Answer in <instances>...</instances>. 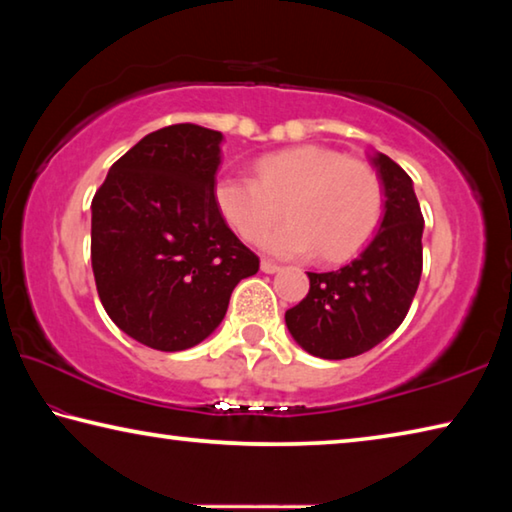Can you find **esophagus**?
<instances>
[{
  "label": "esophagus",
  "instance_id": "obj_1",
  "mask_svg": "<svg viewBox=\"0 0 512 512\" xmlns=\"http://www.w3.org/2000/svg\"><path fill=\"white\" fill-rule=\"evenodd\" d=\"M262 271H264V273H277V271H280V266L273 264V262H268V259H264V262H262Z\"/></svg>",
  "mask_w": 512,
  "mask_h": 512
}]
</instances>
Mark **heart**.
I'll return each instance as SVG.
<instances>
[{"label":"heart","instance_id":"heart-1","mask_svg":"<svg viewBox=\"0 0 512 512\" xmlns=\"http://www.w3.org/2000/svg\"><path fill=\"white\" fill-rule=\"evenodd\" d=\"M214 203L241 239L257 241L280 219L282 203L291 221L264 239L268 253L343 262L368 244L384 212V189L370 164L350 160L318 144L266 153L255 178L221 176Z\"/></svg>","mask_w":512,"mask_h":512}]
</instances>
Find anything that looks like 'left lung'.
Wrapping results in <instances>:
<instances>
[{
  "label": "left lung",
  "instance_id": "1",
  "mask_svg": "<svg viewBox=\"0 0 512 512\" xmlns=\"http://www.w3.org/2000/svg\"><path fill=\"white\" fill-rule=\"evenodd\" d=\"M370 162L386 198L377 235L339 271L307 273L309 293L284 314L296 343L320 359L375 348L402 325L420 284L424 219L413 180L384 153Z\"/></svg>",
  "mask_w": 512,
  "mask_h": 512
}]
</instances>
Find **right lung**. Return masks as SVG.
I'll return each mask as SVG.
<instances>
[{"instance_id":"add662e5","label":"right lung","mask_w":512,"mask_h":512,"mask_svg":"<svg viewBox=\"0 0 512 512\" xmlns=\"http://www.w3.org/2000/svg\"><path fill=\"white\" fill-rule=\"evenodd\" d=\"M223 135L173 124L112 164L92 198V271L112 323L153 350L207 339L259 257L216 210Z\"/></svg>"}]
</instances>
